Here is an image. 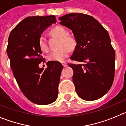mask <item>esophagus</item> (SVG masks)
I'll return each instance as SVG.
<instances>
[{"label": "esophagus", "instance_id": "1", "mask_svg": "<svg viewBox=\"0 0 126 126\" xmlns=\"http://www.w3.org/2000/svg\"><path fill=\"white\" fill-rule=\"evenodd\" d=\"M62 64L63 65V66H64V67H66L67 65V64L65 62H62Z\"/></svg>", "mask_w": 126, "mask_h": 126}]
</instances>
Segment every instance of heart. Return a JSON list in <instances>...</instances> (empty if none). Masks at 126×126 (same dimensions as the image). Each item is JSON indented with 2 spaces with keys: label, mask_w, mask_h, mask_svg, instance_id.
Masks as SVG:
<instances>
[{
  "label": "heart",
  "mask_w": 126,
  "mask_h": 126,
  "mask_svg": "<svg viewBox=\"0 0 126 126\" xmlns=\"http://www.w3.org/2000/svg\"><path fill=\"white\" fill-rule=\"evenodd\" d=\"M50 33L60 38L59 50L51 52L48 56V59L52 61L62 62L69 56L70 49H72L75 47L76 40L73 36L67 34L66 30L61 26H57L53 27L50 30ZM38 45L40 49L42 52H47L48 51V47L46 43L45 38L41 36L39 38Z\"/></svg>",
  "instance_id": "b5f03b06"
}]
</instances>
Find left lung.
Masks as SVG:
<instances>
[{"mask_svg":"<svg viewBox=\"0 0 126 126\" xmlns=\"http://www.w3.org/2000/svg\"><path fill=\"white\" fill-rule=\"evenodd\" d=\"M60 24L72 30L76 41L71 57L83 64H69L73 81L79 97L87 101L100 98L110 89L114 79L115 53L109 34L91 16L82 13L65 14Z\"/></svg>","mask_w":126,"mask_h":126,"instance_id":"8db88e82","label":"left lung"}]
</instances>
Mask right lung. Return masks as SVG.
Here are the masks:
<instances>
[{
  "label": "right lung",
  "mask_w": 126,
  "mask_h": 126,
  "mask_svg": "<svg viewBox=\"0 0 126 126\" xmlns=\"http://www.w3.org/2000/svg\"><path fill=\"white\" fill-rule=\"evenodd\" d=\"M56 23L55 16L26 17L9 34L7 53L11 67L21 92L38 105H48L58 96V86L63 66L59 62L48 61L47 68H40L45 62L38 40L48 26Z\"/></svg>",
  "instance_id": "1"
}]
</instances>
